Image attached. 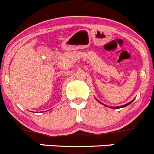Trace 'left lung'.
<instances>
[{
	"mask_svg": "<svg viewBox=\"0 0 154 154\" xmlns=\"http://www.w3.org/2000/svg\"><path fill=\"white\" fill-rule=\"evenodd\" d=\"M132 102V101H131ZM131 103H128V104H125V105H124V106H120L121 108L122 107H125V106H128L129 104H130V103H131ZM105 106H106V105H104ZM120 107H111V108H114V109H118V108H120Z\"/></svg>",
	"mask_w": 154,
	"mask_h": 154,
	"instance_id": "obj_1",
	"label": "left lung"
}]
</instances>
